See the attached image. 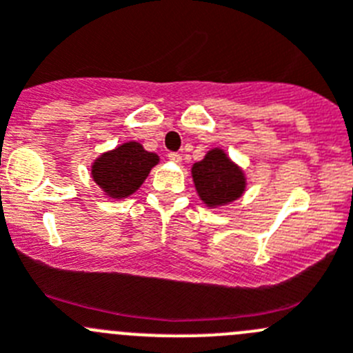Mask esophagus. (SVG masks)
I'll use <instances>...</instances> for the list:
<instances>
[{
  "label": "esophagus",
  "mask_w": 353,
  "mask_h": 353,
  "mask_svg": "<svg viewBox=\"0 0 353 353\" xmlns=\"http://www.w3.org/2000/svg\"><path fill=\"white\" fill-rule=\"evenodd\" d=\"M166 157L171 161V163H176V164L182 163V156H180L179 152H170Z\"/></svg>",
  "instance_id": "34e87169"
}]
</instances>
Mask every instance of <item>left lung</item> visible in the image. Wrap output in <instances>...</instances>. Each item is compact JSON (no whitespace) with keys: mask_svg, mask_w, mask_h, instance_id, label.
I'll return each mask as SVG.
<instances>
[{"mask_svg":"<svg viewBox=\"0 0 353 353\" xmlns=\"http://www.w3.org/2000/svg\"><path fill=\"white\" fill-rule=\"evenodd\" d=\"M192 179L197 194L208 206L232 203L246 187L243 171L220 149L210 150L203 161L194 164Z\"/></svg>","mask_w":353,"mask_h":353,"instance_id":"8db88e82","label":"left lung"}]
</instances>
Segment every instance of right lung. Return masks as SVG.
Segmentation results:
<instances>
[{"mask_svg": "<svg viewBox=\"0 0 353 353\" xmlns=\"http://www.w3.org/2000/svg\"><path fill=\"white\" fill-rule=\"evenodd\" d=\"M157 161V154L147 152L139 142H128L102 154L93 163L92 176L102 187L103 192L121 199L142 185Z\"/></svg>", "mask_w": 353, "mask_h": 353, "instance_id": "right-lung-1", "label": "right lung"}]
</instances>
